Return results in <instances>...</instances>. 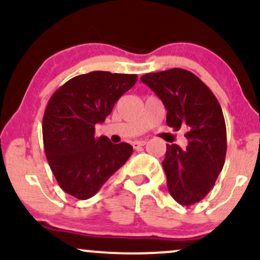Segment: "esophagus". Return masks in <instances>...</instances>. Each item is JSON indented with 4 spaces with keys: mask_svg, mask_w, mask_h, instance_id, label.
<instances>
[{
    "mask_svg": "<svg viewBox=\"0 0 260 260\" xmlns=\"http://www.w3.org/2000/svg\"><path fill=\"white\" fill-rule=\"evenodd\" d=\"M145 144H147V142H145V140H136V142H133V148L138 149L140 147H144Z\"/></svg>",
    "mask_w": 260,
    "mask_h": 260,
    "instance_id": "34e87169",
    "label": "esophagus"
}]
</instances>
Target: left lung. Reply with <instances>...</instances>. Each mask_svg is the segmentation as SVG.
<instances>
[{
	"label": "left lung",
	"mask_w": 260,
	"mask_h": 260,
	"mask_svg": "<svg viewBox=\"0 0 260 260\" xmlns=\"http://www.w3.org/2000/svg\"><path fill=\"white\" fill-rule=\"evenodd\" d=\"M168 110L166 123L183 127L186 149L166 145L162 168L170 194L181 205H192L210 192L225 164L226 124L213 91L196 74L172 68L140 77Z\"/></svg>",
	"instance_id": "obj_1"
}]
</instances>
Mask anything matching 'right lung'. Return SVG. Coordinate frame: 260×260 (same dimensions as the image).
Segmentation results:
<instances>
[{
    "label": "right lung",
    "instance_id": "obj_1",
    "mask_svg": "<svg viewBox=\"0 0 260 260\" xmlns=\"http://www.w3.org/2000/svg\"><path fill=\"white\" fill-rule=\"evenodd\" d=\"M137 74L95 71L74 77L53 92L43 118L44 149L58 186L74 198L96 194L133 153L127 143L95 137Z\"/></svg>",
    "mask_w": 260,
    "mask_h": 260
}]
</instances>
